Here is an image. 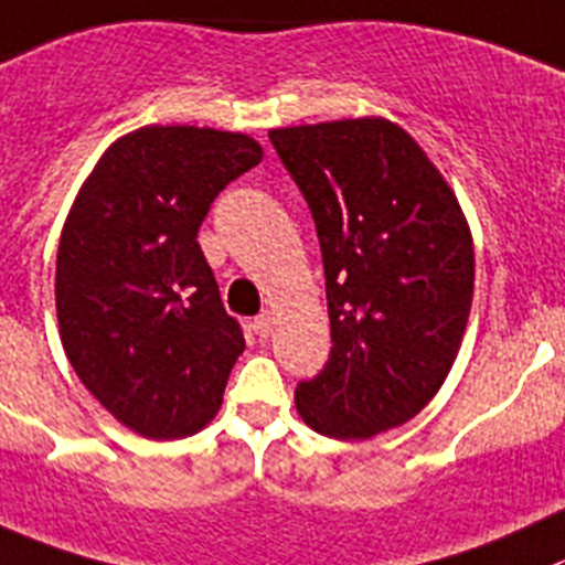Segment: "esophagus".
<instances>
[{"label": "esophagus", "mask_w": 565, "mask_h": 565, "mask_svg": "<svg viewBox=\"0 0 565 565\" xmlns=\"http://www.w3.org/2000/svg\"><path fill=\"white\" fill-rule=\"evenodd\" d=\"M252 327H255L257 335L266 338L268 332H271V327H274V316L271 313H260L255 321H252Z\"/></svg>", "instance_id": "1"}]
</instances>
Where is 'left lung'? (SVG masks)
I'll use <instances>...</instances> for the list:
<instances>
[{
  "mask_svg": "<svg viewBox=\"0 0 565 565\" xmlns=\"http://www.w3.org/2000/svg\"><path fill=\"white\" fill-rule=\"evenodd\" d=\"M321 244L324 372L297 385L316 433L360 440L416 416L447 380L475 294L460 202L411 132L383 116L268 130Z\"/></svg>",
  "mask_w": 565,
  "mask_h": 565,
  "instance_id": "8db88e82",
  "label": "left lung"
}]
</instances>
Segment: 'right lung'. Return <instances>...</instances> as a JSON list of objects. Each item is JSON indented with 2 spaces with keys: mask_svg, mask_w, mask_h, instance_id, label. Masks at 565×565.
Instances as JSON below:
<instances>
[{
  "mask_svg": "<svg viewBox=\"0 0 565 565\" xmlns=\"http://www.w3.org/2000/svg\"><path fill=\"white\" fill-rule=\"evenodd\" d=\"M260 160L244 132L138 127L105 149L68 211L55 268L63 349L143 438H185L222 407L246 343L196 235L218 191Z\"/></svg>",
  "mask_w": 565,
  "mask_h": 565,
  "instance_id": "add662e5",
  "label": "right lung"
}]
</instances>
